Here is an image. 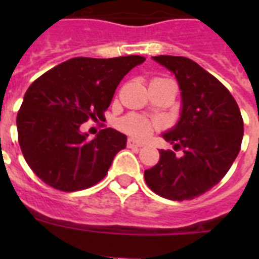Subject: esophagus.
Instances as JSON below:
<instances>
[{
    "label": "esophagus",
    "instance_id": "esophagus-1",
    "mask_svg": "<svg viewBox=\"0 0 259 259\" xmlns=\"http://www.w3.org/2000/svg\"><path fill=\"white\" fill-rule=\"evenodd\" d=\"M141 142L136 141L134 138H129V140H127V148H141Z\"/></svg>",
    "mask_w": 259,
    "mask_h": 259
}]
</instances>
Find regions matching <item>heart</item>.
<instances>
[{
	"label": "heart",
	"instance_id": "heart-1",
	"mask_svg": "<svg viewBox=\"0 0 259 259\" xmlns=\"http://www.w3.org/2000/svg\"><path fill=\"white\" fill-rule=\"evenodd\" d=\"M122 130L136 138H146L156 127L157 123L140 115H127L121 121Z\"/></svg>",
	"mask_w": 259,
	"mask_h": 259
}]
</instances>
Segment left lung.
I'll return each mask as SVG.
<instances>
[{"instance_id":"1","label":"left lung","mask_w":259,"mask_h":259,"mask_svg":"<svg viewBox=\"0 0 259 259\" xmlns=\"http://www.w3.org/2000/svg\"><path fill=\"white\" fill-rule=\"evenodd\" d=\"M156 62L176 76L183 98L180 121L164 134L175 150H160V161L144 173L154 193L170 200H192L225 177L241 150L243 119L229 90L197 63L160 55Z\"/></svg>"}]
</instances>
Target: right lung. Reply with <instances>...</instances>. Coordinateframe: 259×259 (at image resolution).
<instances>
[{
    "label": "right lung",
    "mask_w": 259,
    "mask_h": 259,
    "mask_svg": "<svg viewBox=\"0 0 259 259\" xmlns=\"http://www.w3.org/2000/svg\"><path fill=\"white\" fill-rule=\"evenodd\" d=\"M144 56L74 58L47 71L26 90L17 114L18 144L26 164L52 188L74 192L105 179L126 136L105 127L80 133L89 119H103L115 89Z\"/></svg>",
    "instance_id": "1"
}]
</instances>
